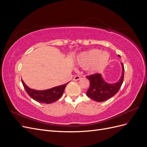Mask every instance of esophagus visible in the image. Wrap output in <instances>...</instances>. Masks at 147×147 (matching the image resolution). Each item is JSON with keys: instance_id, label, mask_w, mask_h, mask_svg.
<instances>
[{"instance_id": "34e87169", "label": "esophagus", "mask_w": 147, "mask_h": 147, "mask_svg": "<svg viewBox=\"0 0 147 147\" xmlns=\"http://www.w3.org/2000/svg\"><path fill=\"white\" fill-rule=\"evenodd\" d=\"M82 78L80 76H79V75H75V76L74 77V81H78L80 80Z\"/></svg>"}]
</instances>
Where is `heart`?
<instances>
[{
    "mask_svg": "<svg viewBox=\"0 0 147 147\" xmlns=\"http://www.w3.org/2000/svg\"><path fill=\"white\" fill-rule=\"evenodd\" d=\"M109 55L107 52H100L97 49H92L82 53L78 57V63L83 67H89L91 71L96 72L107 64Z\"/></svg>",
    "mask_w": 147,
    "mask_h": 147,
    "instance_id": "heart-1",
    "label": "heart"
}]
</instances>
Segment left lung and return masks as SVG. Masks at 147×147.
<instances>
[{
    "label": "left lung",
    "mask_w": 147,
    "mask_h": 147,
    "mask_svg": "<svg viewBox=\"0 0 147 147\" xmlns=\"http://www.w3.org/2000/svg\"><path fill=\"white\" fill-rule=\"evenodd\" d=\"M119 56H120L119 55ZM122 70L121 78L118 82L113 84L105 82L99 74L86 76L90 82L86 95L97 102H104L115 96L119 91L123 82L124 72L123 64H122Z\"/></svg>",
    "instance_id": "1"
}]
</instances>
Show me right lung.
Returning <instances> with one entry per match:
<instances>
[{"instance_id":"add662e5","label":"right lung","mask_w":147,"mask_h":147,"mask_svg":"<svg viewBox=\"0 0 147 147\" xmlns=\"http://www.w3.org/2000/svg\"><path fill=\"white\" fill-rule=\"evenodd\" d=\"M21 81L26 91L27 92L28 95L31 98H32L34 100L38 102L45 103L47 104L53 103V102L58 100L62 96V95L63 94L64 91L67 84L69 83L68 82L65 84H63V85L52 88L47 90L37 91L29 88L24 83L23 80Z\"/></svg>"}]
</instances>
